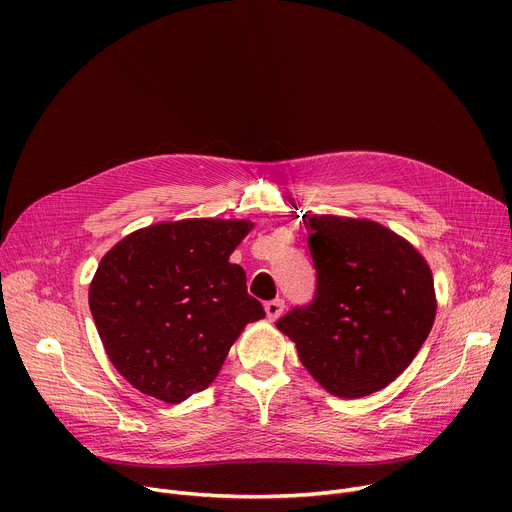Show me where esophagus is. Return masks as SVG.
Returning <instances> with one entry per match:
<instances>
[{
    "instance_id": "34e87169",
    "label": "esophagus",
    "mask_w": 512,
    "mask_h": 512,
    "mask_svg": "<svg viewBox=\"0 0 512 512\" xmlns=\"http://www.w3.org/2000/svg\"><path fill=\"white\" fill-rule=\"evenodd\" d=\"M282 311H284V301L282 299L265 303V313H267V317H270V321H276L282 315Z\"/></svg>"
}]
</instances>
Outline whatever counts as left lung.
I'll use <instances>...</instances> for the list:
<instances>
[{
    "instance_id": "8db88e82",
    "label": "left lung",
    "mask_w": 512,
    "mask_h": 512,
    "mask_svg": "<svg viewBox=\"0 0 512 512\" xmlns=\"http://www.w3.org/2000/svg\"><path fill=\"white\" fill-rule=\"evenodd\" d=\"M303 222L311 228L315 301L276 326L330 394L378 392L411 365L434 326L432 270L407 238L380 222L344 215Z\"/></svg>"
}]
</instances>
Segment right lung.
I'll return each instance as SVG.
<instances>
[{"label": "right lung", "instance_id": "1", "mask_svg": "<svg viewBox=\"0 0 512 512\" xmlns=\"http://www.w3.org/2000/svg\"><path fill=\"white\" fill-rule=\"evenodd\" d=\"M251 220L188 218L124 236L89 286L105 355L139 392L178 405L205 390L247 324L265 317L230 255Z\"/></svg>", "mask_w": 512, "mask_h": 512}]
</instances>
